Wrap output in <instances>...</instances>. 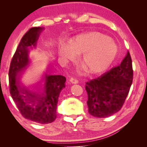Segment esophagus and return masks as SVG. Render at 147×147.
Returning a JSON list of instances; mask_svg holds the SVG:
<instances>
[{
  "label": "esophagus",
  "mask_w": 147,
  "mask_h": 147,
  "mask_svg": "<svg viewBox=\"0 0 147 147\" xmlns=\"http://www.w3.org/2000/svg\"><path fill=\"white\" fill-rule=\"evenodd\" d=\"M69 81H70L72 84H78V80L74 78H71L70 80H69Z\"/></svg>",
  "instance_id": "esophagus-1"
}]
</instances>
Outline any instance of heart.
<instances>
[{"label":"heart","mask_w":147,"mask_h":147,"mask_svg":"<svg viewBox=\"0 0 147 147\" xmlns=\"http://www.w3.org/2000/svg\"><path fill=\"white\" fill-rule=\"evenodd\" d=\"M70 44L77 53H84L81 63L89 73H98L105 70L113 60L117 53L115 43L100 32L81 34L71 39ZM58 54L61 57L74 59L66 44L59 46Z\"/></svg>","instance_id":"obj_1"}]
</instances>
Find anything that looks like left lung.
<instances>
[{
    "label": "left lung",
    "instance_id": "8db88e82",
    "mask_svg": "<svg viewBox=\"0 0 147 147\" xmlns=\"http://www.w3.org/2000/svg\"><path fill=\"white\" fill-rule=\"evenodd\" d=\"M133 80L131 58L129 52L120 65L86 84L88 111L95 117L113 115L123 107Z\"/></svg>",
    "mask_w": 147,
    "mask_h": 147
}]
</instances>
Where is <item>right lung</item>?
Masks as SVG:
<instances>
[{
  "instance_id": "1",
  "label": "right lung",
  "mask_w": 147,
  "mask_h": 147,
  "mask_svg": "<svg viewBox=\"0 0 147 147\" xmlns=\"http://www.w3.org/2000/svg\"><path fill=\"white\" fill-rule=\"evenodd\" d=\"M43 27L31 28L22 38L12 58L9 70V92L24 118L39 124H49L56 118V107L66 78L61 75L45 76L44 93L39 94L21 86L19 73L29 63V49L36 46Z\"/></svg>"
}]
</instances>
